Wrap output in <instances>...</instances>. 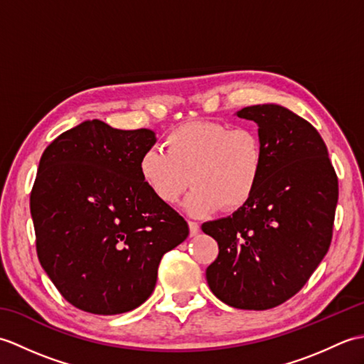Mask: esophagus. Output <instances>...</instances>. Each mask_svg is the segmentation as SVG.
I'll return each mask as SVG.
<instances>
[{
  "label": "esophagus",
  "mask_w": 364,
  "mask_h": 364,
  "mask_svg": "<svg viewBox=\"0 0 364 364\" xmlns=\"http://www.w3.org/2000/svg\"><path fill=\"white\" fill-rule=\"evenodd\" d=\"M188 223H189V233H191V236H196L198 233V223L197 222H192V220H189Z\"/></svg>",
  "instance_id": "34e87169"
}]
</instances>
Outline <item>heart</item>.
Wrapping results in <instances>:
<instances>
[{
    "instance_id": "obj_1",
    "label": "heart",
    "mask_w": 364,
    "mask_h": 364,
    "mask_svg": "<svg viewBox=\"0 0 364 364\" xmlns=\"http://www.w3.org/2000/svg\"><path fill=\"white\" fill-rule=\"evenodd\" d=\"M166 151L146 149L139 158V175L161 203L175 205L189 184L186 200L192 215L245 205L257 191L264 168V149L252 127L220 122H189L164 139Z\"/></svg>"
}]
</instances>
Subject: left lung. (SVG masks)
I'll return each instance as SVG.
<instances>
[{
	"mask_svg": "<svg viewBox=\"0 0 364 364\" xmlns=\"http://www.w3.org/2000/svg\"><path fill=\"white\" fill-rule=\"evenodd\" d=\"M236 115L258 125L264 168L249 202L202 225L219 244L206 280L223 304L259 311L296 296L326 257L338 176L318 129L297 114L257 105Z\"/></svg>",
	"mask_w": 364,
	"mask_h": 364,
	"instance_id": "1",
	"label": "left lung"
}]
</instances>
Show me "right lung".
<instances>
[{
	"label": "right lung",
	"mask_w": 364,
	"mask_h": 364,
	"mask_svg": "<svg viewBox=\"0 0 364 364\" xmlns=\"http://www.w3.org/2000/svg\"><path fill=\"white\" fill-rule=\"evenodd\" d=\"M151 129L87 120L46 146L31 191L37 257L63 297L92 314L134 310L151 296L162 255L189 235L139 175Z\"/></svg>",
	"instance_id": "1"
}]
</instances>
